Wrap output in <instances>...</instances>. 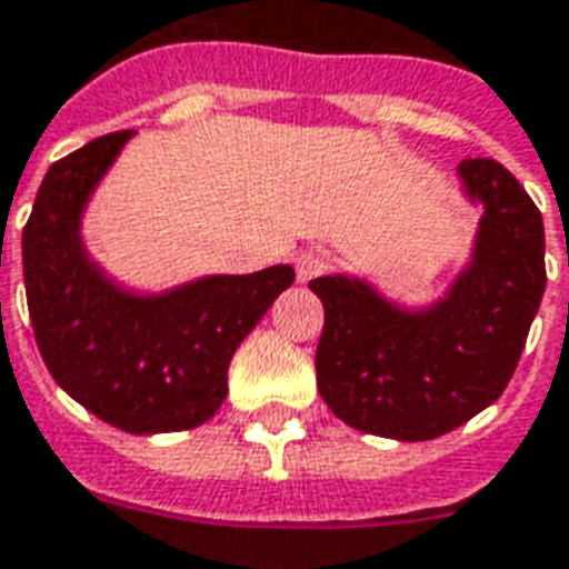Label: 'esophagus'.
<instances>
[{"label": "esophagus", "instance_id": "34e87169", "mask_svg": "<svg viewBox=\"0 0 569 569\" xmlns=\"http://www.w3.org/2000/svg\"><path fill=\"white\" fill-rule=\"evenodd\" d=\"M332 252L322 247H310L305 249L301 256L296 259V273L301 283H308V280H313V277H322V273L332 268Z\"/></svg>", "mask_w": 569, "mask_h": 569}]
</instances>
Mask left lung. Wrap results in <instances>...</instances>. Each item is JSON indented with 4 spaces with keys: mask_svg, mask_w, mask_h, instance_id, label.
I'll return each mask as SVG.
<instances>
[{
    "mask_svg": "<svg viewBox=\"0 0 569 569\" xmlns=\"http://www.w3.org/2000/svg\"><path fill=\"white\" fill-rule=\"evenodd\" d=\"M460 179L485 216L472 264L445 301L408 313L359 280H310L326 308L317 387L335 418L359 432L445 436L497 402L521 359L546 292L542 216L493 158H466Z\"/></svg>",
    "mask_w": 569,
    "mask_h": 569,
    "instance_id": "left-lung-1",
    "label": "left lung"
}]
</instances>
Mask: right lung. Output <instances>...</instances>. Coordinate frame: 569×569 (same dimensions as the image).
<instances>
[{
  "instance_id": "add662e5",
  "label": "right lung",
  "mask_w": 569,
  "mask_h": 569,
  "mask_svg": "<svg viewBox=\"0 0 569 569\" xmlns=\"http://www.w3.org/2000/svg\"><path fill=\"white\" fill-rule=\"evenodd\" d=\"M130 133L91 140L44 173L23 224L27 308L44 366L76 402L124 432H179L219 411L234 350L296 271L207 277L154 298L106 280L79 219Z\"/></svg>"
}]
</instances>
